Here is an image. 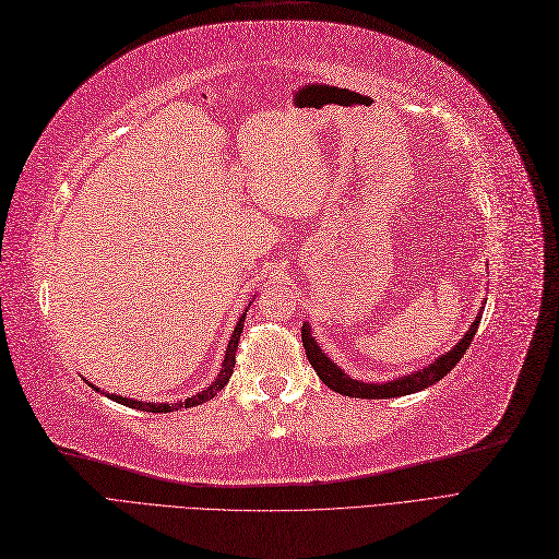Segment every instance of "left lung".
<instances>
[{
  "mask_svg": "<svg viewBox=\"0 0 559 559\" xmlns=\"http://www.w3.org/2000/svg\"><path fill=\"white\" fill-rule=\"evenodd\" d=\"M483 316V306L476 316V320L472 322V328L464 332V336L457 341V344L450 348L448 353L439 355L435 362L418 369V371H411L406 376L400 378H390V381L383 383H369V381H357L355 376H348L344 369H341L334 359H330V355L320 348V344L316 341L311 325L309 322H304L301 325V344L306 350V357H309L311 367L316 369V373L320 376V381L325 383L328 388H332L338 394H346V397H362V400H390V397H404V394H413V392H420L429 385H435L437 381L445 373H450L462 355L469 348L472 338L478 330V322Z\"/></svg>",
  "mask_w": 559,
  "mask_h": 559,
  "instance_id": "obj_1",
  "label": "left lung"
}]
</instances>
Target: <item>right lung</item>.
Segmentation results:
<instances>
[{
    "label": "right lung",
    "instance_id": "add662e5",
    "mask_svg": "<svg viewBox=\"0 0 559 559\" xmlns=\"http://www.w3.org/2000/svg\"><path fill=\"white\" fill-rule=\"evenodd\" d=\"M255 299V297H253ZM248 306H250V301H248ZM243 322H246V313H241L239 316V320H237V328H234V332H231V336H229V344H227V348H225V357H223V367H221V371H218V376L213 378V383L209 385V388H204L202 392H197V394H192V397H188L186 402H176V404H157V402H139V400H132V397H124V394H109V392H104V390H99L95 383H90V381H85L90 388H95L97 392H102V394H106V397L109 400H114V402H118V404H122V406H130V408H136V411H148V413H169V411H178V408H190V406H200V404H204V402H209V400H213L215 394H218L225 385H227V381H229V376H231V371H234V355H237V346H239V338H241V332H243Z\"/></svg>",
    "mask_w": 559,
    "mask_h": 559
}]
</instances>
